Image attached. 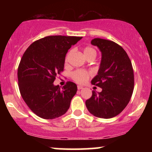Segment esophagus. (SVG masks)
<instances>
[{
  "label": "esophagus",
  "instance_id": "34e87169",
  "mask_svg": "<svg viewBox=\"0 0 152 152\" xmlns=\"http://www.w3.org/2000/svg\"><path fill=\"white\" fill-rule=\"evenodd\" d=\"M77 88L78 90H81V89H82V88H83V86H77Z\"/></svg>",
  "mask_w": 152,
  "mask_h": 152
}]
</instances>
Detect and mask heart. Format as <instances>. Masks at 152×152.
<instances>
[{"instance_id": "b5f03b06", "label": "heart", "mask_w": 152, "mask_h": 152, "mask_svg": "<svg viewBox=\"0 0 152 152\" xmlns=\"http://www.w3.org/2000/svg\"><path fill=\"white\" fill-rule=\"evenodd\" d=\"M71 53V51H69L66 56V62L68 61L69 55ZM83 53L86 56L87 58L90 56L96 57V51L94 48L91 46H86L83 48ZM91 76V74L88 71L83 70V69H77V70L74 71V72L71 74V77L73 80L76 81L78 83H85L87 80Z\"/></svg>"}]
</instances>
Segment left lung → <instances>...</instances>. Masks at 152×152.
I'll use <instances>...</instances> for the list:
<instances>
[{
    "label": "left lung",
    "mask_w": 152,
    "mask_h": 152,
    "mask_svg": "<svg viewBox=\"0 0 152 152\" xmlns=\"http://www.w3.org/2000/svg\"><path fill=\"white\" fill-rule=\"evenodd\" d=\"M91 44L98 46L102 54L98 75L91 83L102 91H92L91 97L86 101V108L96 117L113 118L126 108L133 94L132 61L124 49L114 41L94 38Z\"/></svg>",
    "instance_id": "obj_1"
}]
</instances>
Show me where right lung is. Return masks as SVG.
<instances>
[{"label": "right lung", "instance_id": "obj_1", "mask_svg": "<svg viewBox=\"0 0 152 152\" xmlns=\"http://www.w3.org/2000/svg\"><path fill=\"white\" fill-rule=\"evenodd\" d=\"M82 37L49 36L34 41L26 50L18 68L20 95L35 114L44 119L64 115L70 107L77 86L67 81L54 86L56 77L64 71L68 50Z\"/></svg>", "mask_w": 152, "mask_h": 152}]
</instances>
